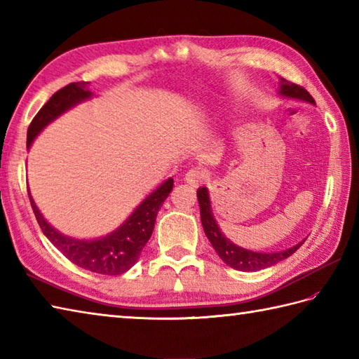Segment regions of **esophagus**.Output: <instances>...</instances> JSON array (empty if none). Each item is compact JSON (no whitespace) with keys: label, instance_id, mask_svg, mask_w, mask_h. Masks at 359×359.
Returning <instances> with one entry per match:
<instances>
[{"label":"esophagus","instance_id":"esophagus-1","mask_svg":"<svg viewBox=\"0 0 359 359\" xmlns=\"http://www.w3.org/2000/svg\"><path fill=\"white\" fill-rule=\"evenodd\" d=\"M205 177H207V175H205V172L202 170H199V168H191V170L185 174V182L188 185L197 187L202 184Z\"/></svg>","mask_w":359,"mask_h":359}]
</instances>
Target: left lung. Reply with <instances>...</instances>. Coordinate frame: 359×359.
Here are the masks:
<instances>
[{
  "instance_id": "1",
  "label": "left lung",
  "mask_w": 359,
  "mask_h": 359,
  "mask_svg": "<svg viewBox=\"0 0 359 359\" xmlns=\"http://www.w3.org/2000/svg\"><path fill=\"white\" fill-rule=\"evenodd\" d=\"M279 95L315 104L313 97H311L306 89L299 85H294L292 81H287L285 79H280L279 81ZM197 201H199L201 220H202L205 234H207L208 241L211 242L212 248L216 250L219 257L234 270L259 271V270L269 269V266L276 265L280 261H284V259L292 256L294 251L302 245L304 241H306L304 239L302 242L296 243L293 247L285 248L282 251H274V253H257V251H251V250L238 247L234 245L231 241H228L222 234V231H220L216 219L212 216L208 189L205 187L197 189Z\"/></svg>"
}]
</instances>
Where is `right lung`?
I'll return each mask as SVG.
<instances>
[{"instance_id":"obj_1","label":"right lung","mask_w":359,"mask_h":359,"mask_svg":"<svg viewBox=\"0 0 359 359\" xmlns=\"http://www.w3.org/2000/svg\"><path fill=\"white\" fill-rule=\"evenodd\" d=\"M88 85L89 81L71 83V85L57 90V93L49 98L48 103L38 111V114L32 120V123L29 125L27 148L32 144L35 137L40 134L50 121L62 116L67 109L74 108L75 104H79L93 97V93L88 89ZM172 187V179L165 180L162 185L157 187L154 191H152L147 199L133 211V215L129 216L116 231L104 236V238L94 241L74 239L69 238V236H65L57 231L55 228L43 217L40 210L36 208L29 189L27 193L30 205H32V210L35 212L36 222L40 225L44 236L62 251L71 262L93 273L117 276V274H123L125 271H128L137 261H139L142 250L147 245V242L149 241L152 234V230H154L157 212L163 205L166 197L170 196Z\"/></svg>"}]
</instances>
